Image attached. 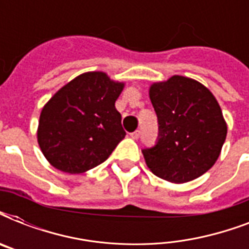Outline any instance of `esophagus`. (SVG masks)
<instances>
[{"instance_id": "obj_1", "label": "esophagus", "mask_w": 249, "mask_h": 249, "mask_svg": "<svg viewBox=\"0 0 249 249\" xmlns=\"http://www.w3.org/2000/svg\"><path fill=\"white\" fill-rule=\"evenodd\" d=\"M140 136H141L140 130H136V132L130 133V137H132L133 140H138V138H140Z\"/></svg>"}]
</instances>
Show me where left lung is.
I'll return each instance as SVG.
<instances>
[{
	"instance_id": "obj_1",
	"label": "left lung",
	"mask_w": 249,
	"mask_h": 249,
	"mask_svg": "<svg viewBox=\"0 0 249 249\" xmlns=\"http://www.w3.org/2000/svg\"><path fill=\"white\" fill-rule=\"evenodd\" d=\"M148 95L159 121L158 143L142 150L150 170L172 183L200 177L214 165L228 134L214 95L179 75L151 84Z\"/></svg>"
}]
</instances>
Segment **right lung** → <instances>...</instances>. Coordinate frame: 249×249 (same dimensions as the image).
<instances>
[{"mask_svg": "<svg viewBox=\"0 0 249 249\" xmlns=\"http://www.w3.org/2000/svg\"><path fill=\"white\" fill-rule=\"evenodd\" d=\"M124 86L106 72H85L49 99L37 128V142L49 163L80 174L108 159L126 134L115 107Z\"/></svg>", "mask_w": 249, "mask_h": 249, "instance_id": "obj_1", "label": "right lung"}]
</instances>
